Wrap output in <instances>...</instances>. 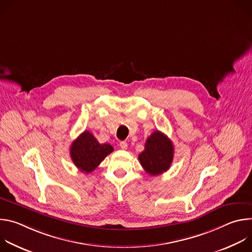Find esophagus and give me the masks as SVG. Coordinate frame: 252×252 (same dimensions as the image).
Here are the masks:
<instances>
[{"label":"esophagus","mask_w":252,"mask_h":252,"mask_svg":"<svg viewBox=\"0 0 252 252\" xmlns=\"http://www.w3.org/2000/svg\"><path fill=\"white\" fill-rule=\"evenodd\" d=\"M120 148L122 150H126L127 149V143L126 141H121L120 142Z\"/></svg>","instance_id":"obj_1"}]
</instances>
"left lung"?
I'll return each instance as SVG.
<instances>
[{
    "mask_svg": "<svg viewBox=\"0 0 252 252\" xmlns=\"http://www.w3.org/2000/svg\"><path fill=\"white\" fill-rule=\"evenodd\" d=\"M171 140L159 130L153 132L147 139L145 151L138 156L139 162L151 175H158L170 167L173 159Z\"/></svg>",
    "mask_w": 252,
    "mask_h": 252,
    "instance_id": "left-lung-1",
    "label": "left lung"
}]
</instances>
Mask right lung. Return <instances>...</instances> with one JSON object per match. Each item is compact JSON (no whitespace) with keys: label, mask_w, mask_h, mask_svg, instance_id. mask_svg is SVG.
Masks as SVG:
<instances>
[{"label":"right lung","mask_w":252,"mask_h":252,"mask_svg":"<svg viewBox=\"0 0 252 252\" xmlns=\"http://www.w3.org/2000/svg\"><path fill=\"white\" fill-rule=\"evenodd\" d=\"M113 151L114 148L110 143H99L93 133L85 130L71 143L69 155L81 171L90 173Z\"/></svg>","instance_id":"obj_1"}]
</instances>
